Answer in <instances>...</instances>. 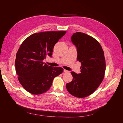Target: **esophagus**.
Instances as JSON below:
<instances>
[{"instance_id": "esophagus-1", "label": "esophagus", "mask_w": 123, "mask_h": 123, "mask_svg": "<svg viewBox=\"0 0 123 123\" xmlns=\"http://www.w3.org/2000/svg\"><path fill=\"white\" fill-rule=\"evenodd\" d=\"M64 72H65V73H67V72H69V71H68V70H67L64 69Z\"/></svg>"}]
</instances>
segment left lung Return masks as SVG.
<instances>
[{"mask_svg":"<svg viewBox=\"0 0 123 123\" xmlns=\"http://www.w3.org/2000/svg\"><path fill=\"white\" fill-rule=\"evenodd\" d=\"M71 41L76 47L81 73L71 72L73 80L66 88L73 96L83 98L93 93L102 82L106 70L104 53L98 41L85 33H74Z\"/></svg>","mask_w":123,"mask_h":123,"instance_id":"8db88e82","label":"left lung"}]
</instances>
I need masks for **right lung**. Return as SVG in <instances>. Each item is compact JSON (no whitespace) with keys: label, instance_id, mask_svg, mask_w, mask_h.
I'll return each instance as SVG.
<instances>
[{"label":"right lung","instance_id":"right-lung-1","mask_svg":"<svg viewBox=\"0 0 123 123\" xmlns=\"http://www.w3.org/2000/svg\"><path fill=\"white\" fill-rule=\"evenodd\" d=\"M66 31H47L29 36L16 53L15 68L18 79L30 93L40 94L50 88L54 77L63 71L59 67H51L43 62L52 56L55 44Z\"/></svg>","mask_w":123,"mask_h":123}]
</instances>
